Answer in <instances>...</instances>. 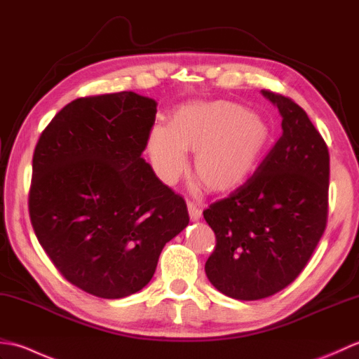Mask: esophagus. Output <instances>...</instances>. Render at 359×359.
Instances as JSON below:
<instances>
[{
  "instance_id": "1",
  "label": "esophagus",
  "mask_w": 359,
  "mask_h": 359,
  "mask_svg": "<svg viewBox=\"0 0 359 359\" xmlns=\"http://www.w3.org/2000/svg\"><path fill=\"white\" fill-rule=\"evenodd\" d=\"M187 207H188V215H189V219H191V220H199V219H201V216H202V210L199 208V205L194 203V202H191V201H188Z\"/></svg>"
}]
</instances>
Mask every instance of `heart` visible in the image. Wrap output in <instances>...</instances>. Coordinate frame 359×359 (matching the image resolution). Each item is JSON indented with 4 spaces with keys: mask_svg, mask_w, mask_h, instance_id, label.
Returning <instances> with one entry per match:
<instances>
[{
    "mask_svg": "<svg viewBox=\"0 0 359 359\" xmlns=\"http://www.w3.org/2000/svg\"><path fill=\"white\" fill-rule=\"evenodd\" d=\"M273 137L270 121L242 104L215 100L182 104L170 125H154L147 151L158 179L171 185L196 152L194 171L211 191H231L255 174Z\"/></svg>",
    "mask_w": 359,
    "mask_h": 359,
    "instance_id": "b5f03b06",
    "label": "heart"
}]
</instances>
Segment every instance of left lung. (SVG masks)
Wrapping results in <instances>:
<instances>
[{
    "label": "left lung",
    "instance_id": "8db88e82",
    "mask_svg": "<svg viewBox=\"0 0 359 359\" xmlns=\"http://www.w3.org/2000/svg\"><path fill=\"white\" fill-rule=\"evenodd\" d=\"M262 95L282 117V135L255 174L203 211L216 234L205 273L220 293L264 299L299 276L325 230L330 157L324 139L292 98Z\"/></svg>",
    "mask_w": 359,
    "mask_h": 359
}]
</instances>
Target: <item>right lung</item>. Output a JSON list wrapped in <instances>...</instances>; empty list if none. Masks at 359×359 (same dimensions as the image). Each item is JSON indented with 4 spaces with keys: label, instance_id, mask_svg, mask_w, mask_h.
<instances>
[{
    "label": "right lung",
    "instance_id": "obj_1",
    "mask_svg": "<svg viewBox=\"0 0 359 359\" xmlns=\"http://www.w3.org/2000/svg\"><path fill=\"white\" fill-rule=\"evenodd\" d=\"M156 112V100L131 90L81 97L35 147L30 222L57 270L89 294L139 292L189 222L185 201L142 157Z\"/></svg>",
    "mask_w": 359,
    "mask_h": 359
}]
</instances>
